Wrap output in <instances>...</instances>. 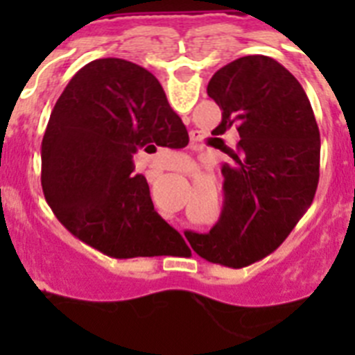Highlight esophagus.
Listing matches in <instances>:
<instances>
[{
  "label": "esophagus",
  "mask_w": 355,
  "mask_h": 355,
  "mask_svg": "<svg viewBox=\"0 0 355 355\" xmlns=\"http://www.w3.org/2000/svg\"><path fill=\"white\" fill-rule=\"evenodd\" d=\"M192 137H193V140H197V133H196V131H193V135H192Z\"/></svg>",
  "instance_id": "esophagus-1"
}]
</instances>
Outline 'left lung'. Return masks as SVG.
Instances as JSON below:
<instances>
[{"label":"left lung","instance_id":"left-lung-1","mask_svg":"<svg viewBox=\"0 0 355 355\" xmlns=\"http://www.w3.org/2000/svg\"><path fill=\"white\" fill-rule=\"evenodd\" d=\"M222 110L211 135L240 133L222 165L224 206L209 233H184L200 258L241 268L274 252L313 202L320 131L302 85L270 56L224 65L208 83Z\"/></svg>","mask_w":355,"mask_h":355}]
</instances>
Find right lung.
I'll use <instances>...</instances> for the list:
<instances>
[{
	"mask_svg": "<svg viewBox=\"0 0 355 355\" xmlns=\"http://www.w3.org/2000/svg\"><path fill=\"white\" fill-rule=\"evenodd\" d=\"M187 144L183 121L147 69L99 58L72 76L53 108L42 139L44 197L74 236L106 256H155L181 234L155 211L133 155Z\"/></svg>",
	"mask_w": 355,
	"mask_h": 355,
	"instance_id": "add662e5",
	"label": "right lung"
}]
</instances>
